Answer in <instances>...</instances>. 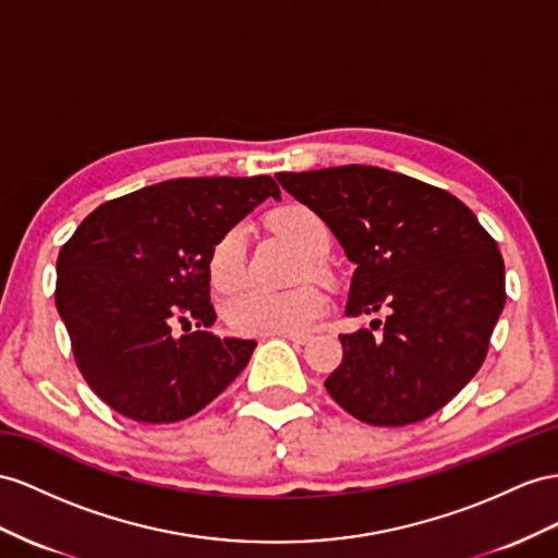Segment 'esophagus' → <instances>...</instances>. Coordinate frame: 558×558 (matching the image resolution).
<instances>
[{"instance_id":"obj_1","label":"esophagus","mask_w":558,"mask_h":558,"mask_svg":"<svg viewBox=\"0 0 558 558\" xmlns=\"http://www.w3.org/2000/svg\"><path fill=\"white\" fill-rule=\"evenodd\" d=\"M280 337H284V339H290V341H294V344H306V341L311 339L308 335H280Z\"/></svg>"}]
</instances>
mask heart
I'll return each instance as SVG.
<instances>
[{"mask_svg": "<svg viewBox=\"0 0 558 558\" xmlns=\"http://www.w3.org/2000/svg\"><path fill=\"white\" fill-rule=\"evenodd\" d=\"M270 228L288 238L308 256H323L330 247V233L316 211L302 205L276 209L268 217ZM209 282L214 290L231 292L245 278V228L231 226L214 242L209 252ZM325 311L318 290L302 288L294 292L245 290L231 296L223 306V318L238 335H299L308 330Z\"/></svg>", "mask_w": 558, "mask_h": 558, "instance_id": "b5f03b06", "label": "heart"}]
</instances>
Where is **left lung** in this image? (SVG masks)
<instances>
[{"label":"left lung","mask_w":558,"mask_h":558,"mask_svg":"<svg viewBox=\"0 0 558 558\" xmlns=\"http://www.w3.org/2000/svg\"><path fill=\"white\" fill-rule=\"evenodd\" d=\"M278 181L330 226L355 264L347 316L387 313L339 335L325 389L375 426L432 417L488 355L505 308V262L476 214L448 191L365 165L282 171Z\"/></svg>","instance_id":"1"}]
</instances>
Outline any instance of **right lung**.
Segmentation results:
<instances>
[{
	"instance_id": "obj_1",
	"label": "right lung",
	"mask_w": 558,
	"mask_h": 558,
	"mask_svg": "<svg viewBox=\"0 0 558 558\" xmlns=\"http://www.w3.org/2000/svg\"><path fill=\"white\" fill-rule=\"evenodd\" d=\"M280 199L270 177L174 179L108 199L56 262V308L92 391L146 424L193 417L252 359L254 339L217 337L209 252L228 228Z\"/></svg>"
}]
</instances>
